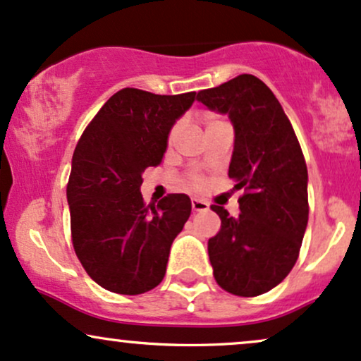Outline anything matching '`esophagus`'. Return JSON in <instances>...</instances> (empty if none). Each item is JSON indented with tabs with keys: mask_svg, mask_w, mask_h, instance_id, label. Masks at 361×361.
Wrapping results in <instances>:
<instances>
[{
	"mask_svg": "<svg viewBox=\"0 0 361 361\" xmlns=\"http://www.w3.org/2000/svg\"><path fill=\"white\" fill-rule=\"evenodd\" d=\"M192 209L196 211V213H199V211H207L209 209V204L204 201V199H199V197H192Z\"/></svg>",
	"mask_w": 361,
	"mask_h": 361,
	"instance_id": "1",
	"label": "esophagus"
}]
</instances>
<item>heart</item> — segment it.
Instances as JSON below:
<instances>
[{"label":"heart","instance_id":"heart-1","mask_svg":"<svg viewBox=\"0 0 361 361\" xmlns=\"http://www.w3.org/2000/svg\"><path fill=\"white\" fill-rule=\"evenodd\" d=\"M176 133H177V128H172L171 133H169V143L173 142V138H176ZM192 185H201V179L199 177H192Z\"/></svg>","mask_w":361,"mask_h":361}]
</instances>
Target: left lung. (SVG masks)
Masks as SVG:
<instances>
[{
	"label": "left lung",
	"mask_w": 361,
	"mask_h": 361,
	"mask_svg": "<svg viewBox=\"0 0 361 361\" xmlns=\"http://www.w3.org/2000/svg\"><path fill=\"white\" fill-rule=\"evenodd\" d=\"M197 99L230 118L228 176L245 189L236 218L211 206L221 218V230L207 241L211 267L224 290L255 298L279 286L299 257L309 218L306 160L281 103L255 75L204 89Z\"/></svg>",
	"instance_id": "obj_1"
}]
</instances>
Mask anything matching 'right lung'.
Masks as SVG:
<instances>
[{
    "instance_id": "obj_1",
    "label": "right lung",
    "mask_w": 361,
    "mask_h": 361,
    "mask_svg": "<svg viewBox=\"0 0 361 361\" xmlns=\"http://www.w3.org/2000/svg\"><path fill=\"white\" fill-rule=\"evenodd\" d=\"M196 92L160 96L121 89L80 137L67 202L72 245L89 277L106 290L137 295L162 282L172 241L190 216L185 194L145 206L142 173L157 167L176 121Z\"/></svg>"
}]
</instances>
